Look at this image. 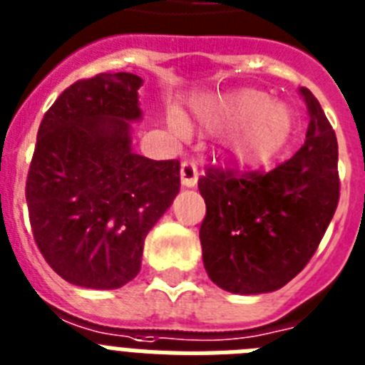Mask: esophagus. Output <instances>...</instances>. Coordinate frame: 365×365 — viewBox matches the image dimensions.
I'll return each instance as SVG.
<instances>
[{
  "label": "esophagus",
  "instance_id": "1",
  "mask_svg": "<svg viewBox=\"0 0 365 365\" xmlns=\"http://www.w3.org/2000/svg\"><path fill=\"white\" fill-rule=\"evenodd\" d=\"M180 176H182L183 187H197L198 183V168L192 161H183L180 168Z\"/></svg>",
  "mask_w": 365,
  "mask_h": 365
}]
</instances>
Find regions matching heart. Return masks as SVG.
Listing matches in <instances>:
<instances>
[{
  "label": "heart",
  "mask_w": 365,
  "mask_h": 365,
  "mask_svg": "<svg viewBox=\"0 0 365 365\" xmlns=\"http://www.w3.org/2000/svg\"><path fill=\"white\" fill-rule=\"evenodd\" d=\"M259 90H238L223 96L198 97L192 112L210 131H232L230 153L242 165H259L279 152L289 138L290 114L279 103H268ZM168 127L176 136H187L191 127L180 112L168 114Z\"/></svg>",
  "instance_id": "obj_1"
}]
</instances>
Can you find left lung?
<instances>
[{
	"mask_svg": "<svg viewBox=\"0 0 365 365\" xmlns=\"http://www.w3.org/2000/svg\"><path fill=\"white\" fill-rule=\"evenodd\" d=\"M309 114L304 146L268 174L208 168L198 180L204 268L234 294L285 287L306 268L339 200L337 140L317 97L300 88Z\"/></svg>",
	"mask_w": 365,
	"mask_h": 365,
	"instance_id": "left-lung-1",
	"label": "left lung"
}]
</instances>
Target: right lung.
Here are the masks:
<instances>
[{"mask_svg":"<svg viewBox=\"0 0 365 365\" xmlns=\"http://www.w3.org/2000/svg\"><path fill=\"white\" fill-rule=\"evenodd\" d=\"M140 76L101 73L44 114L26 182L35 244L59 277L120 289L140 272L146 234L180 191V161L133 152Z\"/></svg>","mask_w":365,"mask_h":365,"instance_id":"add662e5","label":"right lung"}]
</instances>
